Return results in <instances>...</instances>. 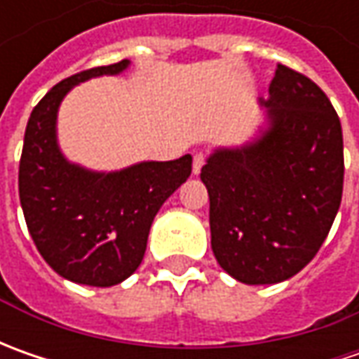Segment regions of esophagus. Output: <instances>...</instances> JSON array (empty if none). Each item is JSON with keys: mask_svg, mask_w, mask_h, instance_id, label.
<instances>
[{"mask_svg": "<svg viewBox=\"0 0 359 359\" xmlns=\"http://www.w3.org/2000/svg\"><path fill=\"white\" fill-rule=\"evenodd\" d=\"M203 163H205V156L201 154V151H198V154H194V175H198V173L201 172V168H203Z\"/></svg>", "mask_w": 359, "mask_h": 359, "instance_id": "1", "label": "esophagus"}]
</instances>
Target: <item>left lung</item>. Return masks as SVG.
Here are the masks:
<instances>
[{"label":"left lung","mask_w":359,"mask_h":359,"mask_svg":"<svg viewBox=\"0 0 359 359\" xmlns=\"http://www.w3.org/2000/svg\"><path fill=\"white\" fill-rule=\"evenodd\" d=\"M264 121L241 145L214 147L201 168L212 250L233 280L269 285L311 262L344 187L341 123L311 79L278 65Z\"/></svg>","instance_id":"1"}]
</instances>
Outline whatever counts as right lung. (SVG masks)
Wrapping results in <instances>:
<instances>
[{
    "instance_id": "add662e5",
    "label": "right lung",
    "mask_w": 359,
    "mask_h": 359,
    "mask_svg": "<svg viewBox=\"0 0 359 359\" xmlns=\"http://www.w3.org/2000/svg\"><path fill=\"white\" fill-rule=\"evenodd\" d=\"M131 62L93 67L53 86L35 105L23 137L20 201L39 254L62 278L111 287L140 268L151 222L191 173V156L97 172L65 158L57 114L65 95L93 77L121 76Z\"/></svg>"
}]
</instances>
